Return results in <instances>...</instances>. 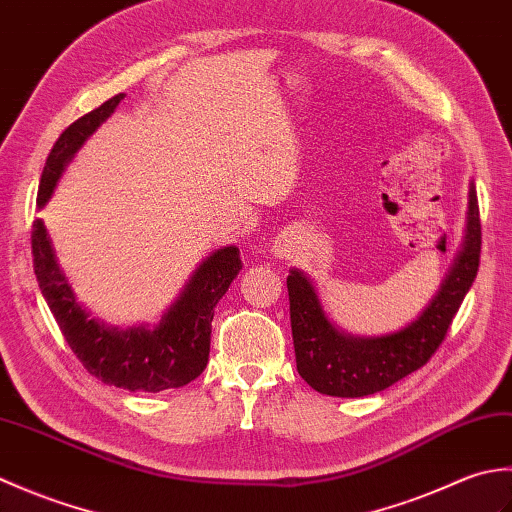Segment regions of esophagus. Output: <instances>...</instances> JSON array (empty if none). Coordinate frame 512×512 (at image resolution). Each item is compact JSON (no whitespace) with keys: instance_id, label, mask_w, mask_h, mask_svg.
<instances>
[{"instance_id":"1","label":"esophagus","mask_w":512,"mask_h":512,"mask_svg":"<svg viewBox=\"0 0 512 512\" xmlns=\"http://www.w3.org/2000/svg\"><path fill=\"white\" fill-rule=\"evenodd\" d=\"M275 255L277 257H290V248H288V239H279V242H275Z\"/></svg>"}]
</instances>
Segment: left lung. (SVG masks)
Returning <instances> with one entry per match:
<instances>
[{
    "instance_id": "left-lung-1",
    "label": "left lung",
    "mask_w": 512,
    "mask_h": 512,
    "mask_svg": "<svg viewBox=\"0 0 512 512\" xmlns=\"http://www.w3.org/2000/svg\"><path fill=\"white\" fill-rule=\"evenodd\" d=\"M482 226L475 184L469 187L466 231L458 257L438 295L416 321L385 336H352L328 319L312 281L292 268L288 275L290 325L297 372L325 396L361 398L416 372L438 350L480 268Z\"/></svg>"
}]
</instances>
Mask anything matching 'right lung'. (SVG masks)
I'll return each instance as SVG.
<instances>
[{
    "label": "right lung",
    "mask_w": 512,
    "mask_h": 512,
    "mask_svg": "<svg viewBox=\"0 0 512 512\" xmlns=\"http://www.w3.org/2000/svg\"><path fill=\"white\" fill-rule=\"evenodd\" d=\"M123 99L125 94L112 96L59 136L41 173L39 209L52 198L61 173L76 151L114 114ZM32 257L41 295L57 319L63 339L83 367L107 385L151 394L187 385L204 372L211 350L213 310L242 270V259L235 246L217 248L195 268L180 297L162 314L156 328L140 323L118 330L92 319L76 301L39 217L32 224Z\"/></svg>",
    "instance_id": "obj_1"
}]
</instances>
